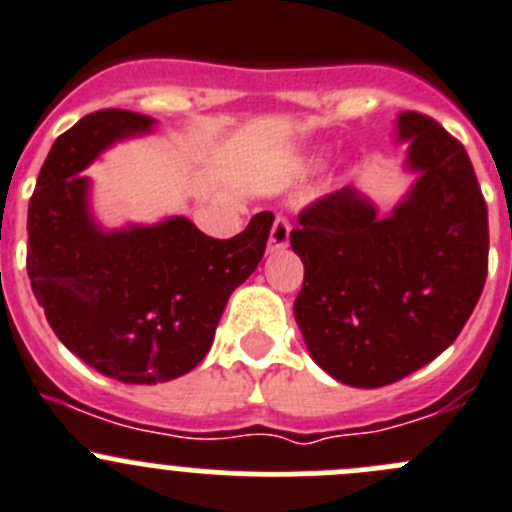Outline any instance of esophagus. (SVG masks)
<instances>
[{
	"label": "esophagus",
	"mask_w": 512,
	"mask_h": 512,
	"mask_svg": "<svg viewBox=\"0 0 512 512\" xmlns=\"http://www.w3.org/2000/svg\"><path fill=\"white\" fill-rule=\"evenodd\" d=\"M289 233H291V223L286 221L284 216L274 218V226H271L269 233V251H281L289 243Z\"/></svg>",
	"instance_id": "esophagus-1"
}]
</instances>
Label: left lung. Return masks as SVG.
<instances>
[{
    "label": "left lung",
    "mask_w": 512,
    "mask_h": 512,
    "mask_svg": "<svg viewBox=\"0 0 512 512\" xmlns=\"http://www.w3.org/2000/svg\"><path fill=\"white\" fill-rule=\"evenodd\" d=\"M420 178L392 216L354 188L299 213L294 316L311 359L352 387H384L445 352L483 294L488 206L460 140L422 113L397 118Z\"/></svg>",
    "instance_id": "obj_1"
}]
</instances>
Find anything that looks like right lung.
<instances>
[{"mask_svg": "<svg viewBox=\"0 0 512 512\" xmlns=\"http://www.w3.org/2000/svg\"><path fill=\"white\" fill-rule=\"evenodd\" d=\"M153 120L97 110L52 145L27 213V274L52 332L85 364L125 384L168 382L208 354L228 296L264 259L274 213L211 238L188 218L102 231L80 175L107 145Z\"/></svg>", "mask_w": 512, "mask_h": 512, "instance_id": "add662e5", "label": "right lung"}]
</instances>
